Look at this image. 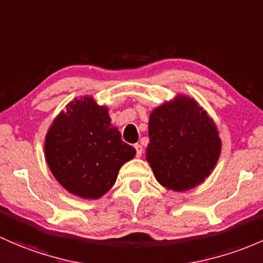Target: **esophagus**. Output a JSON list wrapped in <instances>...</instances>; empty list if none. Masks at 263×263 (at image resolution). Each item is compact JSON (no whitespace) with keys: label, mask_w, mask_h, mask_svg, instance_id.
Returning <instances> with one entry per match:
<instances>
[{"label":"esophagus","mask_w":263,"mask_h":263,"mask_svg":"<svg viewBox=\"0 0 263 263\" xmlns=\"http://www.w3.org/2000/svg\"><path fill=\"white\" fill-rule=\"evenodd\" d=\"M134 148H135V151H137V157L142 156V153H143V147H142V145H140V144H135Z\"/></svg>","instance_id":"esophagus-1"}]
</instances>
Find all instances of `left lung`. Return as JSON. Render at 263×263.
Masks as SVG:
<instances>
[{"instance_id": "obj_1", "label": "left lung", "mask_w": 263, "mask_h": 263, "mask_svg": "<svg viewBox=\"0 0 263 263\" xmlns=\"http://www.w3.org/2000/svg\"><path fill=\"white\" fill-rule=\"evenodd\" d=\"M145 157L154 177L167 190L187 191L215 168L221 139L215 121L187 95L177 93L152 110Z\"/></svg>"}]
</instances>
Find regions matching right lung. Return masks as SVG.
I'll list each match as a JSON object with an SVG mask.
<instances>
[{
    "instance_id": "1",
    "label": "right lung",
    "mask_w": 263,
    "mask_h": 263,
    "mask_svg": "<svg viewBox=\"0 0 263 263\" xmlns=\"http://www.w3.org/2000/svg\"><path fill=\"white\" fill-rule=\"evenodd\" d=\"M135 153L111 124L109 107L97 104L93 96L76 97L67 104L45 135V159L54 178L85 200L104 196Z\"/></svg>"
}]
</instances>
